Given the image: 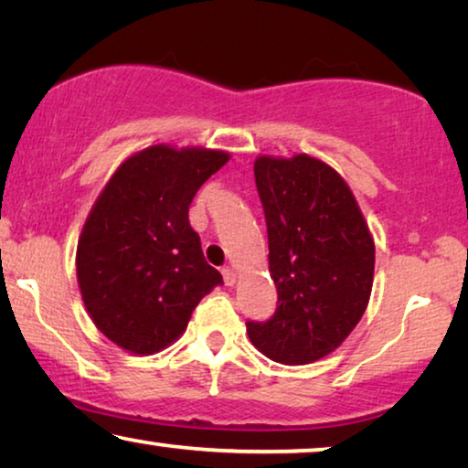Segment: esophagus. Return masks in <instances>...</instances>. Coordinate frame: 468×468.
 Wrapping results in <instances>:
<instances>
[{"instance_id":"obj_1","label":"esophagus","mask_w":468,"mask_h":468,"mask_svg":"<svg viewBox=\"0 0 468 468\" xmlns=\"http://www.w3.org/2000/svg\"><path fill=\"white\" fill-rule=\"evenodd\" d=\"M222 277H225V283L227 285H233L235 279H237L235 269L233 267H225V269H222Z\"/></svg>"}]
</instances>
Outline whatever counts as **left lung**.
Segmentation results:
<instances>
[{"label": "left lung", "mask_w": 468, "mask_h": 468, "mask_svg": "<svg viewBox=\"0 0 468 468\" xmlns=\"http://www.w3.org/2000/svg\"><path fill=\"white\" fill-rule=\"evenodd\" d=\"M269 233L277 309L246 322L258 351L285 366L330 355L364 315L374 282V239L343 176L309 155L254 162Z\"/></svg>", "instance_id": "left-lung-1"}]
</instances>
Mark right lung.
<instances>
[{"instance_id": "right-lung-1", "label": "right lung", "mask_w": 468, "mask_h": 468, "mask_svg": "<svg viewBox=\"0 0 468 468\" xmlns=\"http://www.w3.org/2000/svg\"><path fill=\"white\" fill-rule=\"evenodd\" d=\"M227 162L225 151L155 144L125 159L99 195L75 261L83 304L111 343L136 355L162 351L222 283L189 206Z\"/></svg>"}]
</instances>
